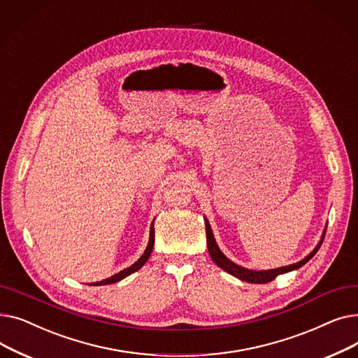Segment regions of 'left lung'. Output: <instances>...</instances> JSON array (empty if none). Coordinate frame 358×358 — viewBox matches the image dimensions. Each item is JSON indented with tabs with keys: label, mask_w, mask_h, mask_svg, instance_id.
<instances>
[{
	"label": "left lung",
	"mask_w": 358,
	"mask_h": 358,
	"mask_svg": "<svg viewBox=\"0 0 358 358\" xmlns=\"http://www.w3.org/2000/svg\"><path fill=\"white\" fill-rule=\"evenodd\" d=\"M204 224H206V238H208V248H209V254L213 259L215 264L217 267H220L222 270H224L227 273L232 274L234 277L242 280V281H247V283H254V285H266V283H270V281H273L278 274H285V273H289V271H293V270H297L302 266H305L306 262L317 252V250L321 248L322 245V241L325 238V232H327V228L324 229V234L321 236V241L317 242V245L313 248V251L310 254H308L303 259H300L299 262H294V264H290V266H286V267H280V268H273V270H248L245 267H241L238 264H235L234 261H231L227 255H224L220 248L217 247L216 243V239L213 236V231L210 228V223L208 220V217H204Z\"/></svg>",
	"instance_id": "1"
}]
</instances>
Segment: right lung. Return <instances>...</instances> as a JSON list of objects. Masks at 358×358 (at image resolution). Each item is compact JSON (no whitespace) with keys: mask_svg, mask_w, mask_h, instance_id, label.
Masks as SVG:
<instances>
[{"mask_svg":"<svg viewBox=\"0 0 358 358\" xmlns=\"http://www.w3.org/2000/svg\"><path fill=\"white\" fill-rule=\"evenodd\" d=\"M154 222H155V219H154ZM154 222H152V224H150V231H149V241H148V247H146V250H145V252L142 254V257L136 261V262H134V264H131L130 267H127V268H124V270H122V271H119L117 274H115V275H111V277H108V278H106V280H101V281H97V283H91V286H106V285H113V283H117V281H120V280H123V278H126L127 275H130L131 273H135V271H138L139 268H142L143 267V264L145 262L148 261V258L150 257V252H152V248H154V242H155V231H154Z\"/></svg>","mask_w":358,"mask_h":358,"instance_id":"add662e5","label":"right lung"}]
</instances>
